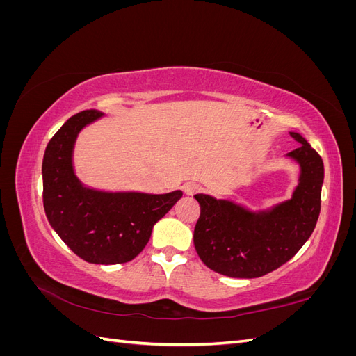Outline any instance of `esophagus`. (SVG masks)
I'll return each instance as SVG.
<instances>
[{"label":"esophagus","instance_id":"1","mask_svg":"<svg viewBox=\"0 0 356 356\" xmlns=\"http://www.w3.org/2000/svg\"><path fill=\"white\" fill-rule=\"evenodd\" d=\"M200 188L202 187H200V184H197V182H186L184 184V193L188 196L196 195V193L200 191Z\"/></svg>","mask_w":356,"mask_h":356}]
</instances>
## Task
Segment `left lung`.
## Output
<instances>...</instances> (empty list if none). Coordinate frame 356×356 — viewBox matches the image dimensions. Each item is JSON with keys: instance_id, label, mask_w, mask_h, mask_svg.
Listing matches in <instances>:
<instances>
[{"instance_id": "1", "label": "left lung", "mask_w": 356, "mask_h": 356, "mask_svg": "<svg viewBox=\"0 0 356 356\" xmlns=\"http://www.w3.org/2000/svg\"><path fill=\"white\" fill-rule=\"evenodd\" d=\"M286 156L301 174L293 197L268 211L251 212L230 200L196 195L200 217L195 248L204 266L230 277H260L289 261L314 233L321 212L324 161L306 139Z\"/></svg>"}]
</instances>
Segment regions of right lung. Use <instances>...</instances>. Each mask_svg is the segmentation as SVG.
Here are the masks:
<instances>
[{"instance_id": "add662e5", "label": "right lung", "mask_w": 356, "mask_h": 356, "mask_svg": "<svg viewBox=\"0 0 356 356\" xmlns=\"http://www.w3.org/2000/svg\"><path fill=\"white\" fill-rule=\"evenodd\" d=\"M99 117L96 110L75 114L50 139L42 159V203L50 225L74 254L93 264H122L144 250L154 224L182 191L147 195L84 187L74 174L72 148L81 129Z\"/></svg>"}]
</instances>
